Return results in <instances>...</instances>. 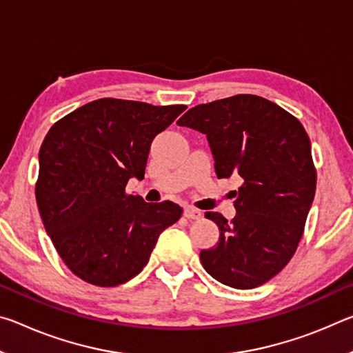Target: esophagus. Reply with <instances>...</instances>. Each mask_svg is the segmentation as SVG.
Returning <instances> with one entry per match:
<instances>
[{"instance_id":"1","label":"esophagus","mask_w":353,"mask_h":353,"mask_svg":"<svg viewBox=\"0 0 353 353\" xmlns=\"http://www.w3.org/2000/svg\"><path fill=\"white\" fill-rule=\"evenodd\" d=\"M183 216L188 218V219H201L202 213H201V210H198V208L187 207V208H185V212H183Z\"/></svg>"}]
</instances>
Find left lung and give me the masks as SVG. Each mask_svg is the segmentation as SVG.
Masks as SVG:
<instances>
[{"instance_id": "left-lung-1", "label": "left lung", "mask_w": 353, "mask_h": 353, "mask_svg": "<svg viewBox=\"0 0 353 353\" xmlns=\"http://www.w3.org/2000/svg\"><path fill=\"white\" fill-rule=\"evenodd\" d=\"M177 124L207 135L219 179L243 181L234 193V219L205 213L219 227V241L201 250L202 266L236 290L266 283L294 255L314 198L316 168L305 129L256 94L199 104Z\"/></svg>"}]
</instances>
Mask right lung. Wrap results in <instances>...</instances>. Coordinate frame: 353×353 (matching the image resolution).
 Returning a JSON list of instances; mask_svg holds the SVG:
<instances>
[{
	"label": "right lung",
	"instance_id": "obj_1",
	"mask_svg": "<svg viewBox=\"0 0 353 353\" xmlns=\"http://www.w3.org/2000/svg\"><path fill=\"white\" fill-rule=\"evenodd\" d=\"M185 109L101 98L48 130L35 199L59 256L83 282L126 283L146 266L159 235L181 219L174 202L149 204L126 185L145 177L154 137Z\"/></svg>",
	"mask_w": 353,
	"mask_h": 353
}]
</instances>
